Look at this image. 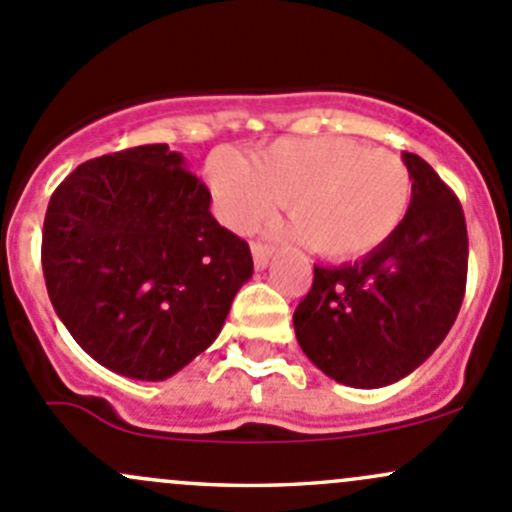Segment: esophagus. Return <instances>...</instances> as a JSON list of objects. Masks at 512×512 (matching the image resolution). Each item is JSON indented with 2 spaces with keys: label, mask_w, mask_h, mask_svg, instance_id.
I'll list each match as a JSON object with an SVG mask.
<instances>
[{
  "label": "esophagus",
  "mask_w": 512,
  "mask_h": 512,
  "mask_svg": "<svg viewBox=\"0 0 512 512\" xmlns=\"http://www.w3.org/2000/svg\"><path fill=\"white\" fill-rule=\"evenodd\" d=\"M251 254H254L256 268H266L268 258H271V246L261 244V241H254V244H251Z\"/></svg>",
  "instance_id": "34e87169"
}]
</instances>
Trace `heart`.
I'll use <instances>...</instances> for the list:
<instances>
[{
	"label": "heart",
	"instance_id": "obj_1",
	"mask_svg": "<svg viewBox=\"0 0 512 512\" xmlns=\"http://www.w3.org/2000/svg\"><path fill=\"white\" fill-rule=\"evenodd\" d=\"M207 184L226 226L254 229L288 204L295 236L333 261L379 249L412 204L407 165L347 138L276 140L249 162L217 152L207 162Z\"/></svg>",
	"mask_w": 512,
	"mask_h": 512
}]
</instances>
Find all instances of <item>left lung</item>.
Masks as SVG:
<instances>
[{"instance_id":"1","label":"left lung","mask_w":512,"mask_h":512,"mask_svg":"<svg viewBox=\"0 0 512 512\" xmlns=\"http://www.w3.org/2000/svg\"><path fill=\"white\" fill-rule=\"evenodd\" d=\"M412 204L399 229L365 258L315 266L293 313L298 345L335 382H399L449 335L466 293L468 234L456 194L429 162L402 152Z\"/></svg>"}]
</instances>
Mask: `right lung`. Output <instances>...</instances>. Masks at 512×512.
I'll list each match as a JSON object with an SVG mask.
<instances>
[{
  "label": "right lung",
  "instance_id": "obj_1",
  "mask_svg": "<svg viewBox=\"0 0 512 512\" xmlns=\"http://www.w3.org/2000/svg\"><path fill=\"white\" fill-rule=\"evenodd\" d=\"M209 202L202 179L167 145L83 162L51 194L46 291L103 367L160 382L217 340L254 258Z\"/></svg>",
  "mask_w": 512,
  "mask_h": 512
}]
</instances>
